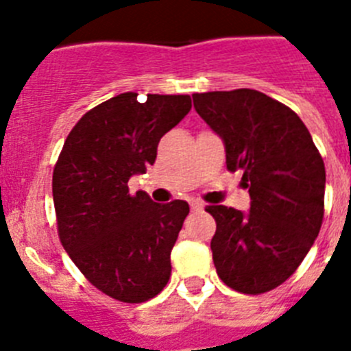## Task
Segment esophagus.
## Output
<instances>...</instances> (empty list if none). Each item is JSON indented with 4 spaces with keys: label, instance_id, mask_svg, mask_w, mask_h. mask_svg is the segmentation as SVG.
Here are the masks:
<instances>
[{
    "label": "esophagus",
    "instance_id": "1",
    "mask_svg": "<svg viewBox=\"0 0 351 351\" xmlns=\"http://www.w3.org/2000/svg\"><path fill=\"white\" fill-rule=\"evenodd\" d=\"M190 207H191V210H202L204 209V204L200 202V200H191Z\"/></svg>",
    "mask_w": 351,
    "mask_h": 351
}]
</instances>
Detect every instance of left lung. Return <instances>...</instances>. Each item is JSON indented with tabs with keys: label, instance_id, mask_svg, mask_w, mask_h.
Wrapping results in <instances>:
<instances>
[{
	"label": "left lung",
	"instance_id": "8db88e82",
	"mask_svg": "<svg viewBox=\"0 0 351 351\" xmlns=\"http://www.w3.org/2000/svg\"><path fill=\"white\" fill-rule=\"evenodd\" d=\"M195 110L225 144L226 169L243 170L250 210L209 206L216 272L226 287L263 293L290 278L324 219L325 165L291 108L255 89L195 93Z\"/></svg>",
	"mask_w": 351,
	"mask_h": 351
}]
</instances>
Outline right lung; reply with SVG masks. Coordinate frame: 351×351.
<instances>
[{
    "label": "right lung",
    "mask_w": 351,
    "mask_h": 351,
    "mask_svg": "<svg viewBox=\"0 0 351 351\" xmlns=\"http://www.w3.org/2000/svg\"><path fill=\"white\" fill-rule=\"evenodd\" d=\"M190 110L188 95L121 93L80 117L54 167L61 244L89 283L121 302L153 299L170 280L190 206L132 195L128 181L153 165L160 138Z\"/></svg>",
    "instance_id": "add662e5"
}]
</instances>
